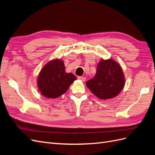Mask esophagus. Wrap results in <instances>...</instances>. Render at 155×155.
<instances>
[{
  "label": "esophagus",
  "instance_id": "obj_1",
  "mask_svg": "<svg viewBox=\"0 0 155 155\" xmlns=\"http://www.w3.org/2000/svg\"><path fill=\"white\" fill-rule=\"evenodd\" d=\"M79 79H80L82 81H85L86 80V78L85 77H83V76H78V78Z\"/></svg>",
  "mask_w": 155,
  "mask_h": 155
}]
</instances>
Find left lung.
<instances>
[{
  "label": "left lung",
  "instance_id": "obj_1",
  "mask_svg": "<svg viewBox=\"0 0 155 155\" xmlns=\"http://www.w3.org/2000/svg\"><path fill=\"white\" fill-rule=\"evenodd\" d=\"M125 84L121 67L112 59L101 60L95 76L87 81L86 85L101 100L114 97L122 90Z\"/></svg>",
  "mask_w": 155,
  "mask_h": 155
}]
</instances>
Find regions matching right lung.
I'll list each match as a JSON object with an SVG mask.
<instances>
[{"instance_id": "right-lung-1", "label": "right lung", "mask_w": 155, "mask_h": 155, "mask_svg": "<svg viewBox=\"0 0 155 155\" xmlns=\"http://www.w3.org/2000/svg\"><path fill=\"white\" fill-rule=\"evenodd\" d=\"M76 79L73 74L65 72L62 61L55 59L46 64L41 70L37 84L43 96L56 98L66 92Z\"/></svg>"}]
</instances>
